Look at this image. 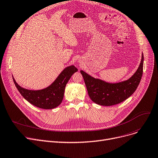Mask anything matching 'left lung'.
<instances>
[{"mask_svg":"<svg viewBox=\"0 0 158 158\" xmlns=\"http://www.w3.org/2000/svg\"><path fill=\"white\" fill-rule=\"evenodd\" d=\"M143 53L139 67L127 80L118 83H108L94 78L83 70H81L90 98L95 103L101 106H112L120 103L131 96L138 88L143 75Z\"/></svg>","mask_w":158,"mask_h":158,"instance_id":"left-lung-1","label":"left lung"}]
</instances>
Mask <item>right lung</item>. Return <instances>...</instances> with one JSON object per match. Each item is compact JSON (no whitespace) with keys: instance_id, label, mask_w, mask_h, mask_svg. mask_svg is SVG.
Instances as JSON below:
<instances>
[{"instance_id":"obj_1","label":"right lung","mask_w":158,"mask_h":158,"mask_svg":"<svg viewBox=\"0 0 158 158\" xmlns=\"http://www.w3.org/2000/svg\"><path fill=\"white\" fill-rule=\"evenodd\" d=\"M77 71V68L73 65L66 67L50 86L37 90L21 87L12 76L17 90L30 103L40 108L53 109L62 102L66 85L72 75Z\"/></svg>"}]
</instances>
